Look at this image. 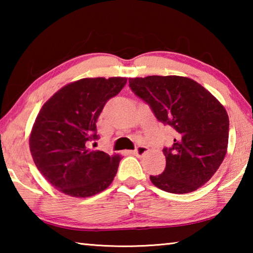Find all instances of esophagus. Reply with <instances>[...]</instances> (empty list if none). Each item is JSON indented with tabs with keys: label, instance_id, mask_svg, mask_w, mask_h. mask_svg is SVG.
Returning <instances> with one entry per match:
<instances>
[{
	"label": "esophagus",
	"instance_id": "1",
	"mask_svg": "<svg viewBox=\"0 0 253 253\" xmlns=\"http://www.w3.org/2000/svg\"><path fill=\"white\" fill-rule=\"evenodd\" d=\"M147 153H148V148L146 146H138L134 152H132V154H135V155L138 157H143L144 155H146Z\"/></svg>",
	"mask_w": 253,
	"mask_h": 253
}]
</instances>
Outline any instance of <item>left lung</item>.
Instances as JSON below:
<instances>
[{
  "label": "left lung",
  "instance_id": "obj_1",
  "mask_svg": "<svg viewBox=\"0 0 253 253\" xmlns=\"http://www.w3.org/2000/svg\"><path fill=\"white\" fill-rule=\"evenodd\" d=\"M128 83L158 121L175 130L173 146L163 149L165 170L151 176L152 183L174 194L196 191L215 174L228 152L229 116L224 106L187 77L148 76L129 78Z\"/></svg>",
  "mask_w": 253,
  "mask_h": 253
}]
</instances>
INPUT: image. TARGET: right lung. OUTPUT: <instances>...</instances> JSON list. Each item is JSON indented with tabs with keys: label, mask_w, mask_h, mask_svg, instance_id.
Segmentation results:
<instances>
[{
	"label": "right lung",
	"mask_w": 253,
	"mask_h": 253,
	"mask_svg": "<svg viewBox=\"0 0 253 253\" xmlns=\"http://www.w3.org/2000/svg\"><path fill=\"white\" fill-rule=\"evenodd\" d=\"M126 77L83 78L63 85L44 102L29 137L33 162L51 185L72 198H90L114 181L122 156L91 151L96 123Z\"/></svg>",
	"instance_id": "right-lung-1"
}]
</instances>
